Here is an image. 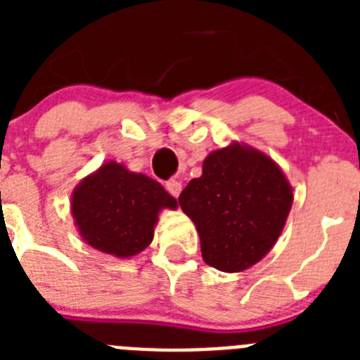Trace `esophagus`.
Masks as SVG:
<instances>
[{
	"mask_svg": "<svg viewBox=\"0 0 360 360\" xmlns=\"http://www.w3.org/2000/svg\"><path fill=\"white\" fill-rule=\"evenodd\" d=\"M165 189L169 191V195L178 198L180 195V191H182V184L178 182V180H169V182H165Z\"/></svg>",
	"mask_w": 360,
	"mask_h": 360,
	"instance_id": "1",
	"label": "esophagus"
}]
</instances>
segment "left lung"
<instances>
[{"label": "left lung", "instance_id": "1", "mask_svg": "<svg viewBox=\"0 0 360 360\" xmlns=\"http://www.w3.org/2000/svg\"><path fill=\"white\" fill-rule=\"evenodd\" d=\"M292 202L281 167L240 142L209 153L202 176L178 196L196 225L203 262L221 272H241L263 259L281 236Z\"/></svg>", "mask_w": 360, "mask_h": 360}]
</instances>
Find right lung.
<instances>
[{"label": "right lung", "instance_id": "obj_1", "mask_svg": "<svg viewBox=\"0 0 360 360\" xmlns=\"http://www.w3.org/2000/svg\"><path fill=\"white\" fill-rule=\"evenodd\" d=\"M173 196L153 178L106 162L72 193L73 224L86 243L115 257L141 254L153 241L162 209H176Z\"/></svg>", "mask_w": 360, "mask_h": 360}]
</instances>
